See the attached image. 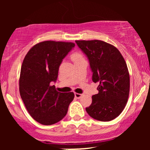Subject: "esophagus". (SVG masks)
Instances as JSON below:
<instances>
[{"mask_svg":"<svg viewBox=\"0 0 150 150\" xmlns=\"http://www.w3.org/2000/svg\"><path fill=\"white\" fill-rule=\"evenodd\" d=\"M82 95L83 94H79V93H75V97L77 98V99H80V98H81L82 97Z\"/></svg>","mask_w":150,"mask_h":150,"instance_id":"obj_1","label":"esophagus"}]
</instances>
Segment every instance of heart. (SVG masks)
<instances>
[{
    "label": "heart",
    "mask_w": 150,
    "mask_h": 150,
    "mask_svg": "<svg viewBox=\"0 0 150 150\" xmlns=\"http://www.w3.org/2000/svg\"><path fill=\"white\" fill-rule=\"evenodd\" d=\"M71 58H72V59H73V61H75V60L80 59V58H82V55L80 54V53H73V54H72Z\"/></svg>",
    "instance_id": "b5f03b06"
}]
</instances>
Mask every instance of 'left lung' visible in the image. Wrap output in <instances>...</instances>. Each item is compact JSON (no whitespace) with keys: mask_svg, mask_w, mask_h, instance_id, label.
I'll list each match as a JSON object with an SVG mask.
<instances>
[{"mask_svg":"<svg viewBox=\"0 0 150 150\" xmlns=\"http://www.w3.org/2000/svg\"><path fill=\"white\" fill-rule=\"evenodd\" d=\"M87 56L92 81L98 82L99 93L86 111L92 118L110 121L124 109L130 92V75L124 58L117 48L101 40H76Z\"/></svg>","mask_w":150,"mask_h":150,"instance_id":"left-lung-1","label":"left lung"}]
</instances>
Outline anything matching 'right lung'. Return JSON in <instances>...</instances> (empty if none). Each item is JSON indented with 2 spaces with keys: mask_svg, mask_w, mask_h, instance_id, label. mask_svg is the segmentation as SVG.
Masks as SVG:
<instances>
[{
  "mask_svg": "<svg viewBox=\"0 0 150 150\" xmlns=\"http://www.w3.org/2000/svg\"><path fill=\"white\" fill-rule=\"evenodd\" d=\"M75 46L72 42L45 41L34 45L22 62L20 94L27 111L42 125H52L63 119L73 100V92H59L56 82L63 59Z\"/></svg>",
  "mask_w": 150,
  "mask_h": 150,
  "instance_id": "right-lung-1",
  "label": "right lung"
}]
</instances>
